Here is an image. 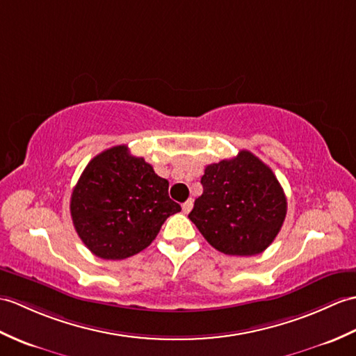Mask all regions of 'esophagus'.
<instances>
[{"label":"esophagus","mask_w":356,"mask_h":356,"mask_svg":"<svg viewBox=\"0 0 356 356\" xmlns=\"http://www.w3.org/2000/svg\"><path fill=\"white\" fill-rule=\"evenodd\" d=\"M193 206H194V202H193V198H189V200H186L184 204H181V211H184L185 213H188L189 211L193 209Z\"/></svg>","instance_id":"34e87169"}]
</instances>
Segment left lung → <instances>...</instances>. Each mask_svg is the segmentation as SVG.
Here are the masks:
<instances>
[{
  "mask_svg": "<svg viewBox=\"0 0 356 356\" xmlns=\"http://www.w3.org/2000/svg\"><path fill=\"white\" fill-rule=\"evenodd\" d=\"M202 185L188 217L213 249L254 256L275 241L286 197L271 168L253 153L241 150L236 158L208 165Z\"/></svg>",
  "mask_w": 356,
  "mask_h": 356,
  "instance_id": "8db88e82",
  "label": "left lung"
}]
</instances>
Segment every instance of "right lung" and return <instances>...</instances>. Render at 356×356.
I'll use <instances>...</instances> for the list:
<instances>
[{"label":"right lung","mask_w":356,"mask_h":356,"mask_svg":"<svg viewBox=\"0 0 356 356\" xmlns=\"http://www.w3.org/2000/svg\"><path fill=\"white\" fill-rule=\"evenodd\" d=\"M71 217L88 249L107 261L144 250L180 204L168 195V180L156 175L127 145L107 148L81 172L71 195Z\"/></svg>","instance_id":"obj_1"}]
</instances>
